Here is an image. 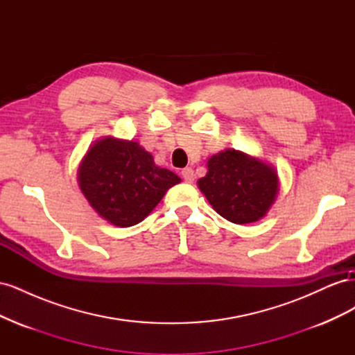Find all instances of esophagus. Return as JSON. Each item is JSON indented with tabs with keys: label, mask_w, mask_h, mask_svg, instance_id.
Segmentation results:
<instances>
[{
	"label": "esophagus",
	"mask_w": 355,
	"mask_h": 355,
	"mask_svg": "<svg viewBox=\"0 0 355 355\" xmlns=\"http://www.w3.org/2000/svg\"><path fill=\"white\" fill-rule=\"evenodd\" d=\"M180 175H182V178H184L185 182H188V184H191V182H194L196 175H194V170H192L191 167H185L184 170L180 171Z\"/></svg>",
	"instance_id": "34e87169"
}]
</instances>
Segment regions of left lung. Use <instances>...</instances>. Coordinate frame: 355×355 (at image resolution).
Returning <instances> with one entry per match:
<instances>
[{
  "instance_id": "left-lung-1",
  "label": "left lung",
  "mask_w": 355,
  "mask_h": 355,
  "mask_svg": "<svg viewBox=\"0 0 355 355\" xmlns=\"http://www.w3.org/2000/svg\"><path fill=\"white\" fill-rule=\"evenodd\" d=\"M207 175L198 188L211 207L232 223L259 220L278 191L275 170L244 153L227 149L207 161Z\"/></svg>"
}]
</instances>
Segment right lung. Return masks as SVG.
Masks as SVG:
<instances>
[{"label": "right lung", "instance_id": "1", "mask_svg": "<svg viewBox=\"0 0 355 355\" xmlns=\"http://www.w3.org/2000/svg\"><path fill=\"white\" fill-rule=\"evenodd\" d=\"M78 182L103 219L127 228L142 222L180 178L157 167L153 155L137 142L106 137L84 157Z\"/></svg>", "mask_w": 355, "mask_h": 355}]
</instances>
